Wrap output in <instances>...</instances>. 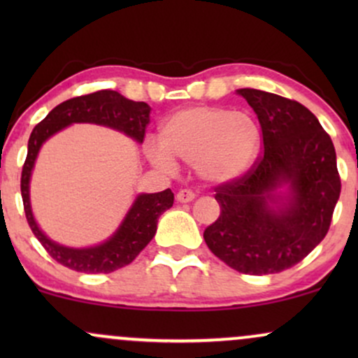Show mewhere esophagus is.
I'll use <instances>...</instances> for the list:
<instances>
[{
    "mask_svg": "<svg viewBox=\"0 0 358 358\" xmlns=\"http://www.w3.org/2000/svg\"><path fill=\"white\" fill-rule=\"evenodd\" d=\"M195 192L188 190V188H183V190H180L178 193H176V200L182 203H187V202H192L193 199H195Z\"/></svg>",
    "mask_w": 358,
    "mask_h": 358,
    "instance_id": "1",
    "label": "esophagus"
}]
</instances>
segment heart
I'll use <instances>...</instances> for the list:
<instances>
[{
	"label": "heart",
	"mask_w": 358,
	"mask_h": 358,
	"mask_svg": "<svg viewBox=\"0 0 358 358\" xmlns=\"http://www.w3.org/2000/svg\"><path fill=\"white\" fill-rule=\"evenodd\" d=\"M261 146V127L250 114L219 106L176 110L159 127V146L146 148L155 165L173 168V158L193 163L200 178L227 183L249 170Z\"/></svg>",
	"instance_id": "b5f03b06"
}]
</instances>
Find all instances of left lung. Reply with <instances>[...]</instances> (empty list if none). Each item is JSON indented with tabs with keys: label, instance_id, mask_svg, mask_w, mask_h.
<instances>
[{
	"label": "left lung",
	"instance_id": "8db88e82",
	"mask_svg": "<svg viewBox=\"0 0 358 358\" xmlns=\"http://www.w3.org/2000/svg\"><path fill=\"white\" fill-rule=\"evenodd\" d=\"M257 114L264 153L248 173L215 188L219 219L203 239L244 274H274L303 261L327 236L340 196L331 138L296 101L239 89ZM286 186L281 197L277 188Z\"/></svg>",
	"mask_w": 358,
	"mask_h": 358
}]
</instances>
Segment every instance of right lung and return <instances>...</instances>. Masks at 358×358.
Wrapping results in <instances>:
<instances>
[{"instance_id": "obj_1", "label": "right lung", "mask_w": 358, "mask_h": 358, "mask_svg": "<svg viewBox=\"0 0 358 358\" xmlns=\"http://www.w3.org/2000/svg\"><path fill=\"white\" fill-rule=\"evenodd\" d=\"M151 108L146 102L126 99L116 90H97L69 99L53 108L42 122L35 126L28 139V155L22 171V199L28 225L50 256L65 268L79 273H113L131 264L156 234L159 215L173 205L170 188L158 193H141L126 213L119 229L108 241L85 249L65 248L48 239L40 231L30 207V176L36 155L48 138L73 122H94L121 131L126 136L143 143L150 122Z\"/></svg>"}]
</instances>
